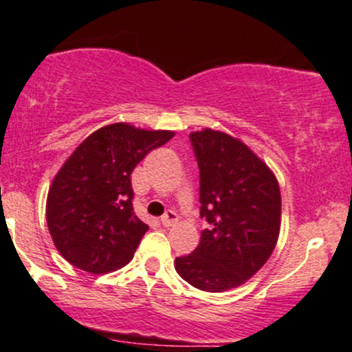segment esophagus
I'll return each instance as SVG.
<instances>
[{
    "instance_id": "34e87169",
    "label": "esophagus",
    "mask_w": 352,
    "mask_h": 352,
    "mask_svg": "<svg viewBox=\"0 0 352 352\" xmlns=\"http://www.w3.org/2000/svg\"><path fill=\"white\" fill-rule=\"evenodd\" d=\"M176 221H177L176 212H175V210H171V209H168L166 212L163 214V217H161V224H163L164 227H169V226L176 224Z\"/></svg>"
}]
</instances>
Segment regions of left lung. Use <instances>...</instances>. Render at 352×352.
Segmentation results:
<instances>
[{
	"mask_svg": "<svg viewBox=\"0 0 352 352\" xmlns=\"http://www.w3.org/2000/svg\"><path fill=\"white\" fill-rule=\"evenodd\" d=\"M199 168L201 217L209 229L176 270L204 292L245 283L270 258L280 232L282 197L274 173L239 140L214 130L189 135Z\"/></svg>",
	"mask_w": 352,
	"mask_h": 352,
	"instance_id": "8db88e82",
	"label": "left lung"
}]
</instances>
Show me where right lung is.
Segmentation results:
<instances>
[{"instance_id":"right-lung-1","label":"right lung","mask_w":352,"mask_h":352,"mask_svg":"<svg viewBox=\"0 0 352 352\" xmlns=\"http://www.w3.org/2000/svg\"><path fill=\"white\" fill-rule=\"evenodd\" d=\"M173 131L113 123L94 131L70 155L49 189L45 217L57 250L90 274H107L133 257L148 226L135 216L131 173Z\"/></svg>"}]
</instances>
